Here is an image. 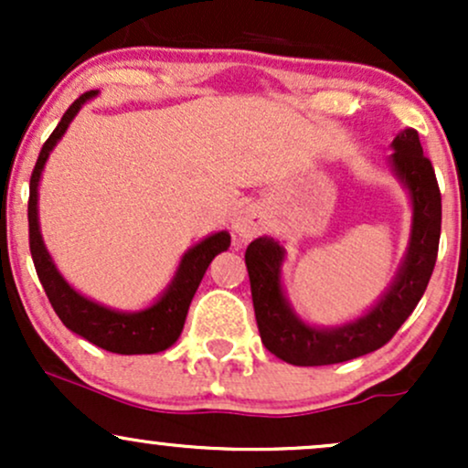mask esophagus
<instances>
[{
    "label": "esophagus",
    "mask_w": 468,
    "mask_h": 468,
    "mask_svg": "<svg viewBox=\"0 0 468 468\" xmlns=\"http://www.w3.org/2000/svg\"><path fill=\"white\" fill-rule=\"evenodd\" d=\"M233 233L241 239H252L261 233L264 229V216H261L260 208L255 207H244L239 208L233 216Z\"/></svg>",
    "instance_id": "esophagus-1"
}]
</instances>
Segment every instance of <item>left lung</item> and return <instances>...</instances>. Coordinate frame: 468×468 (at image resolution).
Returning <instances> with one entry per match:
<instances>
[{"instance_id": "8db88e82", "label": "left lung", "mask_w": 468, "mask_h": 468, "mask_svg": "<svg viewBox=\"0 0 468 468\" xmlns=\"http://www.w3.org/2000/svg\"><path fill=\"white\" fill-rule=\"evenodd\" d=\"M391 169L411 197V235L407 255L388 292L358 319L336 327L305 324L290 308L282 288L286 250L272 238H257L246 249L252 308L261 343L290 365H335L383 347L413 313L431 279L438 257L442 197L436 171L422 154L416 130H402L391 143Z\"/></svg>"}]
</instances>
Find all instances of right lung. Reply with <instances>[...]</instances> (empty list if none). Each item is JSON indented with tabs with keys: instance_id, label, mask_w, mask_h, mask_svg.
Segmentation results:
<instances>
[{
	"instance_id": "obj_1",
	"label": "right lung",
	"mask_w": 468,
	"mask_h": 468,
	"mask_svg": "<svg viewBox=\"0 0 468 468\" xmlns=\"http://www.w3.org/2000/svg\"><path fill=\"white\" fill-rule=\"evenodd\" d=\"M99 92H85L80 94L68 112L63 114L61 122L57 130L50 133V138L41 147L39 158H37L35 169L30 176V200H28V229H30V252L32 261H35L37 275H39L41 286H44L48 299H50L52 308L63 321L68 330L77 332L79 336L88 338L94 346L103 347L107 352L114 354H155L163 352L166 347L174 346L178 341L182 327H185L186 313L193 294L200 286L204 272L213 257L227 250L230 246V235L227 230L208 235L200 244H196L182 255L176 277L171 279L169 288L165 290L163 297L158 302L149 305V308L138 310V313H118V310L105 308V305L92 302V299L83 297L77 292L69 283L63 279L61 272L57 271L55 261H52L50 252L46 250L44 238L39 230V180L41 171H44L48 155H50L55 144L61 141L66 133L68 125L72 118L79 114L83 103Z\"/></svg>"
}]
</instances>
